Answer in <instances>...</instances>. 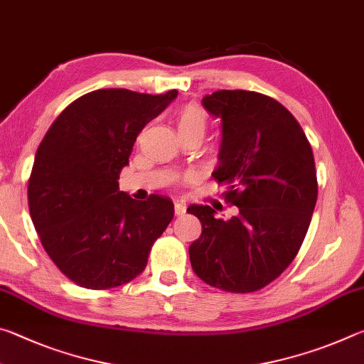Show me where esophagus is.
I'll return each mask as SVG.
<instances>
[{
    "label": "esophagus",
    "mask_w": 364,
    "mask_h": 364,
    "mask_svg": "<svg viewBox=\"0 0 364 364\" xmlns=\"http://www.w3.org/2000/svg\"><path fill=\"white\" fill-rule=\"evenodd\" d=\"M186 213V205L183 204V202H176L175 204V215L176 217H181V215Z\"/></svg>",
    "instance_id": "obj_1"
}]
</instances>
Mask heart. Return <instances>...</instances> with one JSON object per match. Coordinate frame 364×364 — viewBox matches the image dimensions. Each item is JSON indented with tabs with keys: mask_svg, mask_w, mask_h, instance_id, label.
<instances>
[{
	"mask_svg": "<svg viewBox=\"0 0 364 364\" xmlns=\"http://www.w3.org/2000/svg\"><path fill=\"white\" fill-rule=\"evenodd\" d=\"M207 128V115L204 110L194 104L184 106L178 114V130L180 134L186 133H200L204 134Z\"/></svg>",
	"mask_w": 364,
	"mask_h": 364,
	"instance_id": "1",
	"label": "heart"
}]
</instances>
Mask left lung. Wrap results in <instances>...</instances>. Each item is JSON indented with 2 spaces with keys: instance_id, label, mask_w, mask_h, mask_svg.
<instances>
[{
  "instance_id": "8db88e82",
  "label": "left lung",
  "mask_w": 364,
  "mask_h": 364,
  "mask_svg": "<svg viewBox=\"0 0 364 364\" xmlns=\"http://www.w3.org/2000/svg\"><path fill=\"white\" fill-rule=\"evenodd\" d=\"M221 119L218 167L225 200L236 217L217 218L210 205H189L200 220L189 245L199 278L226 292H255L292 263L316 205L315 157L300 123L269 96L220 90L202 100Z\"/></svg>"
}]
</instances>
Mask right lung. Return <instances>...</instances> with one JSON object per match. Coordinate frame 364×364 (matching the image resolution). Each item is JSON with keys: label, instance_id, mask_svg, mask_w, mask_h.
I'll list each match as a JSON object with an SVG mask.
<instances>
[{"label": "right lung", "instance_id": "obj_1", "mask_svg": "<svg viewBox=\"0 0 364 364\" xmlns=\"http://www.w3.org/2000/svg\"><path fill=\"white\" fill-rule=\"evenodd\" d=\"M178 96L96 90L59 114L35 154L28 208L54 264L75 284L112 289L141 274L173 202L134 200L119 189L141 130Z\"/></svg>", "mask_w": 364, "mask_h": 364}]
</instances>
